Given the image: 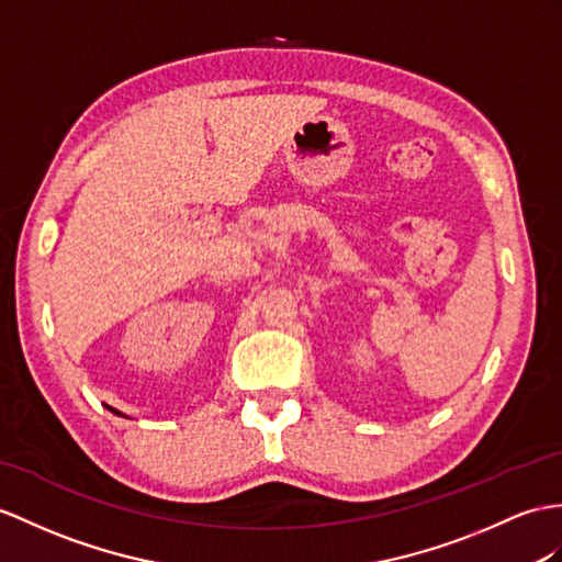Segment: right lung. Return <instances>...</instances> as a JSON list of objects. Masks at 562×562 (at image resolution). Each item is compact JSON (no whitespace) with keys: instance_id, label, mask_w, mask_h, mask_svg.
I'll list each match as a JSON object with an SVG mask.
<instances>
[{"instance_id":"obj_1","label":"right lung","mask_w":562,"mask_h":562,"mask_svg":"<svg viewBox=\"0 0 562 562\" xmlns=\"http://www.w3.org/2000/svg\"><path fill=\"white\" fill-rule=\"evenodd\" d=\"M106 407H109V405H106ZM109 409H112V413H114V415H121V413H119V409H114V407H109Z\"/></svg>"}]
</instances>
